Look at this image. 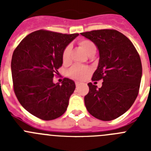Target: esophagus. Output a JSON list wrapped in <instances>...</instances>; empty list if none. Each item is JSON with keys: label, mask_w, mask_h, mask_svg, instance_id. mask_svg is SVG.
Returning a JSON list of instances; mask_svg holds the SVG:
<instances>
[{"label": "esophagus", "mask_w": 151, "mask_h": 151, "mask_svg": "<svg viewBox=\"0 0 151 151\" xmlns=\"http://www.w3.org/2000/svg\"><path fill=\"white\" fill-rule=\"evenodd\" d=\"M79 85H80V82H76V87H78V86H79Z\"/></svg>", "instance_id": "1"}]
</instances>
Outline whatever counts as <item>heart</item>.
Listing matches in <instances>:
<instances>
[{
  "label": "heart",
  "instance_id": "obj_1",
  "mask_svg": "<svg viewBox=\"0 0 151 151\" xmlns=\"http://www.w3.org/2000/svg\"><path fill=\"white\" fill-rule=\"evenodd\" d=\"M78 45L79 47L82 50L87 54L89 57L94 56L97 50L96 45L93 41L88 39H80L78 41ZM71 46L68 45L66 47L63 52L62 59L63 63H68L70 61V55H71ZM91 69L88 66H72L68 71V76L70 78H74L77 80H82L90 74Z\"/></svg>",
  "mask_w": 151,
  "mask_h": 151
}]
</instances>
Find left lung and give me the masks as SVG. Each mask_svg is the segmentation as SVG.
<instances>
[{
    "instance_id": "8db88e82",
    "label": "left lung",
    "mask_w": 151,
    "mask_h": 151,
    "mask_svg": "<svg viewBox=\"0 0 151 151\" xmlns=\"http://www.w3.org/2000/svg\"><path fill=\"white\" fill-rule=\"evenodd\" d=\"M99 50L98 66L92 81L102 79V87L89 82L85 104L91 115L103 121L118 118L129 110L138 94L142 75L140 56L132 41L114 29L81 33Z\"/></svg>"
}]
</instances>
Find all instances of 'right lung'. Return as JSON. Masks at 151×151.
Segmentation results:
<instances>
[{"instance_id":"add662e5","label":"right lung","mask_w":151,"mask_h":151,"mask_svg":"<svg viewBox=\"0 0 151 151\" xmlns=\"http://www.w3.org/2000/svg\"><path fill=\"white\" fill-rule=\"evenodd\" d=\"M78 35L38 30L28 35L13 51L11 72L19 102L43 120L61 116L67 109L76 85L65 78L54 84L53 78L63 64V52Z\"/></svg>"}]
</instances>
